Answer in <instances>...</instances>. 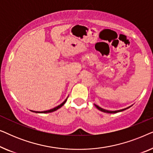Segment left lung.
Masks as SVG:
<instances>
[{
    "label": "left lung",
    "mask_w": 153,
    "mask_h": 153,
    "mask_svg": "<svg viewBox=\"0 0 153 153\" xmlns=\"http://www.w3.org/2000/svg\"><path fill=\"white\" fill-rule=\"evenodd\" d=\"M95 106H96V108H98L100 111H101L102 112H104V113H108V114H116V113H118V112H120V111H125L127 109V108H129V107H131L130 106H129V107L127 108H123V109H120V110H118V111H108V110H106V109H104V108H102L101 107H100L99 106L96 105V104H95Z\"/></svg>",
    "instance_id": "8db88e82"
}]
</instances>
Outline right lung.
<instances>
[{
	"label": "right lung",
	"mask_w": 153,
	"mask_h": 153,
	"mask_svg": "<svg viewBox=\"0 0 153 153\" xmlns=\"http://www.w3.org/2000/svg\"><path fill=\"white\" fill-rule=\"evenodd\" d=\"M66 101H67V99L65 100V101L62 102V104H60V105H58V106H56V107H55V108H51V109H50V110H47V111H33V112H35V113H40V114H46V113H51V112H53V111H56V110H58V108H60V107H62V106L64 105L65 104V103L66 102Z\"/></svg>",
	"instance_id": "add662e5"
}]
</instances>
